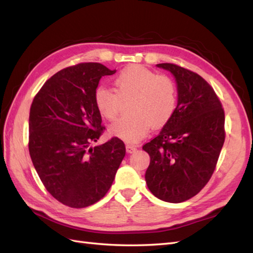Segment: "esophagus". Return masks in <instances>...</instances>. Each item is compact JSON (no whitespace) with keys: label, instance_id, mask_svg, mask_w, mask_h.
Segmentation results:
<instances>
[{"label":"esophagus","instance_id":"34e87169","mask_svg":"<svg viewBox=\"0 0 253 253\" xmlns=\"http://www.w3.org/2000/svg\"><path fill=\"white\" fill-rule=\"evenodd\" d=\"M126 150L128 153H132L135 152L137 150V147L136 146H131V144H126Z\"/></svg>","mask_w":253,"mask_h":253}]
</instances>
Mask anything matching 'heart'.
Segmentation results:
<instances>
[{
  "label": "heart",
  "instance_id": "b5f03b06",
  "mask_svg": "<svg viewBox=\"0 0 253 253\" xmlns=\"http://www.w3.org/2000/svg\"><path fill=\"white\" fill-rule=\"evenodd\" d=\"M115 90L99 85L94 90V103L100 114L109 121L120 115L124 102L129 101L128 112L110 127L112 135L128 143H135L149 132L160 128L174 115L177 90L173 80L157 75L150 69L131 65L118 73L114 79Z\"/></svg>",
  "mask_w": 253,
  "mask_h": 253
}]
</instances>
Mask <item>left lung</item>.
<instances>
[{
  "instance_id": "left-lung-1",
  "label": "left lung",
  "mask_w": 253,
  "mask_h": 253,
  "mask_svg": "<svg viewBox=\"0 0 253 253\" xmlns=\"http://www.w3.org/2000/svg\"><path fill=\"white\" fill-rule=\"evenodd\" d=\"M157 67L173 75L177 85L174 115L142 149L150 155L149 190L160 200L184 202L211 178L225 140V115L211 85L175 64Z\"/></svg>"
}]
</instances>
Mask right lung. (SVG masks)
<instances>
[{"mask_svg": "<svg viewBox=\"0 0 253 253\" xmlns=\"http://www.w3.org/2000/svg\"><path fill=\"white\" fill-rule=\"evenodd\" d=\"M116 73L100 63L64 68L35 96L29 153L46 190L71 208H85L109 191L126 154L117 137L92 147L104 127L94 103L100 79Z\"/></svg>", "mask_w": 253, "mask_h": 253, "instance_id": "obj_1", "label": "right lung"}]
</instances>
